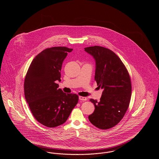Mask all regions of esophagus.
<instances>
[{"instance_id":"esophagus-1","label":"esophagus","mask_w":159,"mask_h":159,"mask_svg":"<svg viewBox=\"0 0 159 159\" xmlns=\"http://www.w3.org/2000/svg\"><path fill=\"white\" fill-rule=\"evenodd\" d=\"M79 99H80V101H86V100H87V98H86V97L80 96V97H79Z\"/></svg>"}]
</instances>
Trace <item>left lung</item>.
Segmentation results:
<instances>
[{
	"label": "left lung",
	"instance_id": "1",
	"mask_svg": "<svg viewBox=\"0 0 159 159\" xmlns=\"http://www.w3.org/2000/svg\"><path fill=\"white\" fill-rule=\"evenodd\" d=\"M84 51L95 60V80L103 89L99 102L90 99L95 111L89 120L98 128H111L120 121L129 106L132 84L128 71L120 58L108 48L94 46Z\"/></svg>",
	"mask_w": 159,
	"mask_h": 159
}]
</instances>
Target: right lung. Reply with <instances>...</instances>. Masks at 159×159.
<instances>
[{
	"mask_svg": "<svg viewBox=\"0 0 159 159\" xmlns=\"http://www.w3.org/2000/svg\"><path fill=\"white\" fill-rule=\"evenodd\" d=\"M65 46L47 48L33 59L25 75V98L34 118L48 128L62 125L79 101L75 93L58 89L62 62L72 51Z\"/></svg>",
	"mask_w": 159,
	"mask_h": 159,
	"instance_id": "add662e5",
	"label": "right lung"
}]
</instances>
